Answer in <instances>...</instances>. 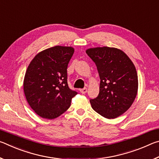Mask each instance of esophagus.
Returning a JSON list of instances; mask_svg holds the SVG:
<instances>
[{
  "label": "esophagus",
  "instance_id": "obj_1",
  "mask_svg": "<svg viewBox=\"0 0 159 159\" xmlns=\"http://www.w3.org/2000/svg\"><path fill=\"white\" fill-rule=\"evenodd\" d=\"M87 90H88L87 88H83V89H80V92L83 93V94H85V93H87Z\"/></svg>",
  "mask_w": 159,
  "mask_h": 159
}]
</instances>
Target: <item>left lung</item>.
I'll use <instances>...</instances> for the list:
<instances>
[{
	"label": "left lung",
	"mask_w": 159,
	"mask_h": 159,
	"mask_svg": "<svg viewBox=\"0 0 159 159\" xmlns=\"http://www.w3.org/2000/svg\"><path fill=\"white\" fill-rule=\"evenodd\" d=\"M85 52L95 63L100 78L99 95L90 100L92 108L109 119L120 116L131 107L138 94L135 66L118 48L98 47Z\"/></svg>",
	"instance_id": "1"
}]
</instances>
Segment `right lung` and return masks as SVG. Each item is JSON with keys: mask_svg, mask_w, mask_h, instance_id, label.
<instances>
[{"mask_svg": "<svg viewBox=\"0 0 159 159\" xmlns=\"http://www.w3.org/2000/svg\"><path fill=\"white\" fill-rule=\"evenodd\" d=\"M74 52V48L56 45L38 53L29 64L24 92L29 106L39 116L47 119L60 116L77 95L67 83V66Z\"/></svg>", "mask_w": 159, "mask_h": 159, "instance_id": "right-lung-1", "label": "right lung"}]
</instances>
